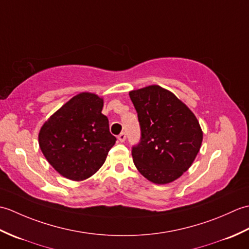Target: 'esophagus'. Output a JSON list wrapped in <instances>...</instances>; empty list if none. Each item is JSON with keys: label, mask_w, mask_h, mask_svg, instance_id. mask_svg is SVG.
I'll list each match as a JSON object with an SVG mask.
<instances>
[{"label": "esophagus", "mask_w": 249, "mask_h": 249, "mask_svg": "<svg viewBox=\"0 0 249 249\" xmlns=\"http://www.w3.org/2000/svg\"><path fill=\"white\" fill-rule=\"evenodd\" d=\"M118 139L120 140V142H124L126 140V134L125 133H121L118 137Z\"/></svg>", "instance_id": "obj_1"}]
</instances>
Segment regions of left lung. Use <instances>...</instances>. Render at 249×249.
<instances>
[{"label":"left lung","mask_w":249,"mask_h":249,"mask_svg":"<svg viewBox=\"0 0 249 249\" xmlns=\"http://www.w3.org/2000/svg\"><path fill=\"white\" fill-rule=\"evenodd\" d=\"M141 139L131 151L136 168L155 184L176 181L193 165L202 143L200 124L186 105L160 86L129 92Z\"/></svg>","instance_id":"obj_1"}]
</instances>
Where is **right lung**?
<instances>
[{
  "mask_svg": "<svg viewBox=\"0 0 249 249\" xmlns=\"http://www.w3.org/2000/svg\"><path fill=\"white\" fill-rule=\"evenodd\" d=\"M104 99L83 92L55 111L41 126L38 143L50 165L71 181H83L104 165L116 138L102 113Z\"/></svg>",
  "mask_w": 249,
  "mask_h": 249,
  "instance_id": "1",
  "label": "right lung"
}]
</instances>
